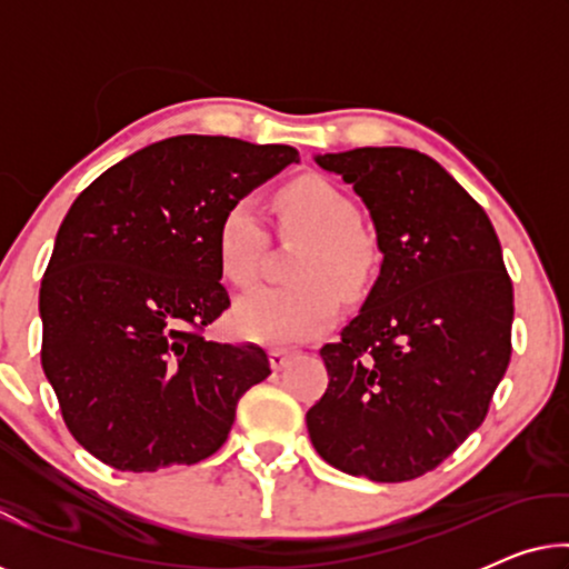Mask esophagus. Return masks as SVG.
I'll use <instances>...</instances> for the list:
<instances>
[{"label": "esophagus", "instance_id": "obj_1", "mask_svg": "<svg viewBox=\"0 0 569 569\" xmlns=\"http://www.w3.org/2000/svg\"><path fill=\"white\" fill-rule=\"evenodd\" d=\"M292 352L290 349H271L269 352V365L274 370H282V368H287V365H290V360H292Z\"/></svg>", "mask_w": 569, "mask_h": 569}]
</instances>
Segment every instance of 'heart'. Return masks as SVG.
<instances>
[{
  "instance_id": "heart-1",
  "label": "heart",
  "mask_w": 569,
  "mask_h": 569,
  "mask_svg": "<svg viewBox=\"0 0 569 569\" xmlns=\"http://www.w3.org/2000/svg\"><path fill=\"white\" fill-rule=\"evenodd\" d=\"M282 228L308 238L295 259V284L259 287L232 310L238 337L259 345L290 347L323 333L339 318V290L357 298L378 274V240L357 224L355 201L321 176H302L277 193ZM217 261L232 284L256 279L263 228L251 199H236L217 222Z\"/></svg>"
}]
</instances>
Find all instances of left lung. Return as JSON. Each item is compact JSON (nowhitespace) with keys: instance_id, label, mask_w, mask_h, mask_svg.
Instances as JSON below:
<instances>
[{"instance_id":"left-lung-1","label":"left lung","mask_w":569,"mask_h":569,"mask_svg":"<svg viewBox=\"0 0 569 569\" xmlns=\"http://www.w3.org/2000/svg\"><path fill=\"white\" fill-rule=\"evenodd\" d=\"M376 224L380 274L341 339L306 422L318 456L372 481L440 466L485 422L510 362L512 282L485 209L407 147L316 154Z\"/></svg>"}]
</instances>
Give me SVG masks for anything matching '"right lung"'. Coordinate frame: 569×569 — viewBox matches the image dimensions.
<instances>
[{
    "instance_id": "obj_1",
    "label": "right lung",
    "mask_w": 569,
    "mask_h": 569,
    "mask_svg": "<svg viewBox=\"0 0 569 569\" xmlns=\"http://www.w3.org/2000/svg\"><path fill=\"white\" fill-rule=\"evenodd\" d=\"M287 144L181 134L98 176L61 222L41 282V365L80 446L119 471L199 463L222 448L256 345L201 337L228 310L217 222L298 162Z\"/></svg>"
}]
</instances>
